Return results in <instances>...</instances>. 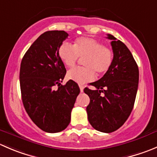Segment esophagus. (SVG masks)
I'll return each mask as SVG.
<instances>
[{
	"mask_svg": "<svg viewBox=\"0 0 157 157\" xmlns=\"http://www.w3.org/2000/svg\"><path fill=\"white\" fill-rule=\"evenodd\" d=\"M79 87H80V92H83V88H84V86H83V85L79 84Z\"/></svg>",
	"mask_w": 157,
	"mask_h": 157,
	"instance_id": "1",
	"label": "esophagus"
}]
</instances>
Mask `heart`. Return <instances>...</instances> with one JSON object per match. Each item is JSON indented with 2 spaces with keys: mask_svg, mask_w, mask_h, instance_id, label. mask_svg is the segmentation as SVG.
I'll return each mask as SVG.
<instances>
[{
  "mask_svg": "<svg viewBox=\"0 0 157 157\" xmlns=\"http://www.w3.org/2000/svg\"><path fill=\"white\" fill-rule=\"evenodd\" d=\"M58 56L65 66L72 67L79 57H83V67H74L67 72L69 80L78 83L92 81L97 73L106 74L113 62V53L109 48L94 38L82 36L76 39L74 44L63 43L58 49Z\"/></svg>",
  "mask_w": 157,
  "mask_h": 157,
  "instance_id": "1",
  "label": "heart"
}]
</instances>
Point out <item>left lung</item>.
Listing matches in <instances>:
<instances>
[{
  "instance_id": "obj_1",
  "label": "left lung",
  "mask_w": 157,
  "mask_h": 157,
  "mask_svg": "<svg viewBox=\"0 0 157 157\" xmlns=\"http://www.w3.org/2000/svg\"><path fill=\"white\" fill-rule=\"evenodd\" d=\"M111 40L113 62L97 81L90 83L96 90L84 88L90 97L86 106L88 121L103 133H112L124 125L132 112L139 83L138 66L127 47L107 34Z\"/></svg>"
}]
</instances>
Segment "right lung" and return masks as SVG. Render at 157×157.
<instances>
[{"label":"right lung","instance_id":"obj_1","mask_svg":"<svg viewBox=\"0 0 157 157\" xmlns=\"http://www.w3.org/2000/svg\"><path fill=\"white\" fill-rule=\"evenodd\" d=\"M69 36L63 30L42 33L24 54L20 69L23 104L33 123L47 133H58L71 122V110L80 88L70 80L60 83L66 74L58 49ZM57 85L59 88L54 89Z\"/></svg>","mask_w":157,"mask_h":157}]
</instances>
